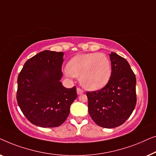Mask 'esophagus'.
Listing matches in <instances>:
<instances>
[{"instance_id":"34e87169","label":"esophagus","mask_w":156,"mask_h":156,"mask_svg":"<svg viewBox=\"0 0 156 156\" xmlns=\"http://www.w3.org/2000/svg\"><path fill=\"white\" fill-rule=\"evenodd\" d=\"M83 93H84V92H83V90H81V89H80V88H77V94L78 95H81V94H83Z\"/></svg>"}]
</instances>
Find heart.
<instances>
[{
  "label": "heart",
  "mask_w": 156,
  "mask_h": 156,
  "mask_svg": "<svg viewBox=\"0 0 156 156\" xmlns=\"http://www.w3.org/2000/svg\"><path fill=\"white\" fill-rule=\"evenodd\" d=\"M65 74L69 78H79L81 86L87 90L97 91L110 80L111 61L104 54H78L69 61Z\"/></svg>",
  "instance_id": "obj_1"
}]
</instances>
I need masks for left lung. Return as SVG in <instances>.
I'll return each instance as SVG.
<instances>
[{
  "instance_id": "8db88e82",
  "label": "left lung",
  "mask_w": 156,
  "mask_h": 156,
  "mask_svg": "<svg viewBox=\"0 0 156 156\" xmlns=\"http://www.w3.org/2000/svg\"><path fill=\"white\" fill-rule=\"evenodd\" d=\"M112 76L109 83L98 91L87 92L88 112L103 128L112 129L124 124L136 103V79L126 59L115 52L109 54Z\"/></svg>"
}]
</instances>
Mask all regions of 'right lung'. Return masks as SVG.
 <instances>
[{
    "label": "right lung",
    "mask_w": 156,
    "mask_h": 156,
    "mask_svg": "<svg viewBox=\"0 0 156 156\" xmlns=\"http://www.w3.org/2000/svg\"><path fill=\"white\" fill-rule=\"evenodd\" d=\"M63 52L49 50L26 61L17 78V100L24 115L36 126H60L77 98L76 87L66 88L61 82Z\"/></svg>",
    "instance_id": "add662e5"
}]
</instances>
